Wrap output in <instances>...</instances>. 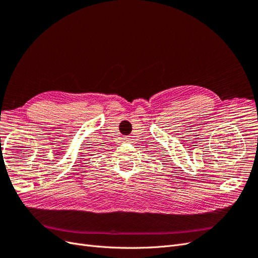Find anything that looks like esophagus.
<instances>
[{
    "instance_id": "1",
    "label": "esophagus",
    "mask_w": 258,
    "mask_h": 258,
    "mask_svg": "<svg viewBox=\"0 0 258 258\" xmlns=\"http://www.w3.org/2000/svg\"><path fill=\"white\" fill-rule=\"evenodd\" d=\"M124 140H126V141H129V139H128V138H124Z\"/></svg>"
}]
</instances>
